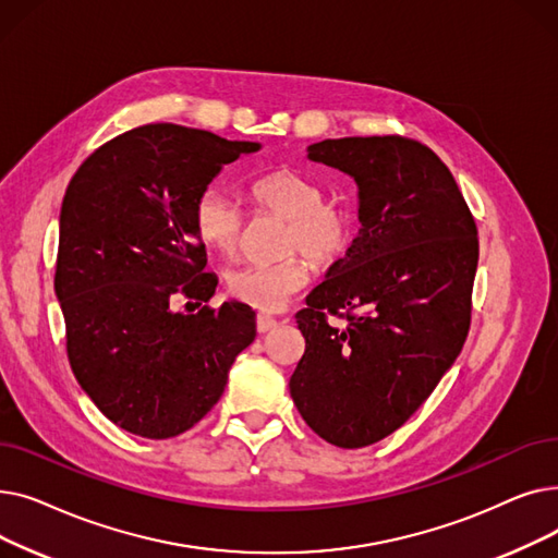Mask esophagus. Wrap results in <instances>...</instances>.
Here are the masks:
<instances>
[{
	"instance_id": "1",
	"label": "esophagus",
	"mask_w": 558,
	"mask_h": 558,
	"mask_svg": "<svg viewBox=\"0 0 558 558\" xmlns=\"http://www.w3.org/2000/svg\"><path fill=\"white\" fill-rule=\"evenodd\" d=\"M276 326H278V320H276L274 316L257 314V318H255V328H257V332H269V330H274Z\"/></svg>"
}]
</instances>
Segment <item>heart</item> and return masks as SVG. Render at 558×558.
Masks as SVG:
<instances>
[{"mask_svg": "<svg viewBox=\"0 0 558 558\" xmlns=\"http://www.w3.org/2000/svg\"><path fill=\"white\" fill-rule=\"evenodd\" d=\"M257 213H269L287 221L282 253L271 264H246L228 274V294L259 312H278L310 280V262L330 267L355 242V215L343 203L328 201L326 187L296 169H276L251 183ZM196 238L221 255H232L242 244L246 217L242 205L219 187H205L192 210ZM303 252L306 256H294Z\"/></svg>", "mask_w": 558, "mask_h": 558, "instance_id": "1", "label": "heart"}]
</instances>
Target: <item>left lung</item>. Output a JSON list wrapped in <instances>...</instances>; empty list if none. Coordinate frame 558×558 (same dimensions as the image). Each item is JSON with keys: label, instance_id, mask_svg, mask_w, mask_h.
Returning a JSON list of instances; mask_svg holds the SVG:
<instances>
[{"label": "left lung", "instance_id": "obj_1", "mask_svg": "<svg viewBox=\"0 0 558 558\" xmlns=\"http://www.w3.org/2000/svg\"><path fill=\"white\" fill-rule=\"evenodd\" d=\"M307 151L353 175L362 228L296 314L305 353L289 391L320 438L353 450L402 427L454 364L480 240L450 169L418 140L341 137Z\"/></svg>", "mask_w": 558, "mask_h": 558}]
</instances>
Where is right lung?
<instances>
[{"label":"right lung","instance_id":"obj_1","mask_svg":"<svg viewBox=\"0 0 558 558\" xmlns=\"http://www.w3.org/2000/svg\"><path fill=\"white\" fill-rule=\"evenodd\" d=\"M257 149L210 131L144 124L101 144L65 190L53 289L68 360L99 412L131 434L171 438L194 427L255 339V312L244 303L196 314L169 303L215 294L194 201L223 165Z\"/></svg>","mask_w":558,"mask_h":558}]
</instances>
